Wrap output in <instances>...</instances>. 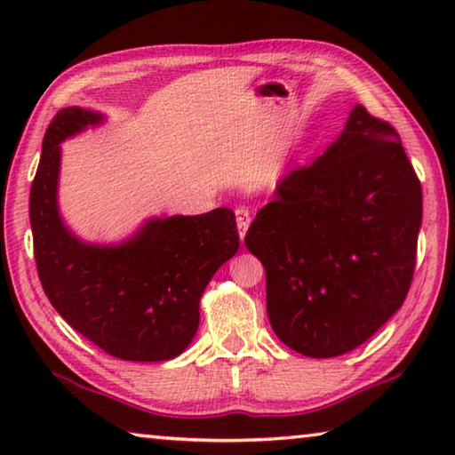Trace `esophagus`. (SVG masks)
<instances>
[{"mask_svg": "<svg viewBox=\"0 0 455 455\" xmlns=\"http://www.w3.org/2000/svg\"><path fill=\"white\" fill-rule=\"evenodd\" d=\"M235 214H236L238 235H241V241H244V235H246V230H249V225H251V212L241 206V209L235 211Z\"/></svg>", "mask_w": 455, "mask_h": 455, "instance_id": "esophagus-1", "label": "esophagus"}]
</instances>
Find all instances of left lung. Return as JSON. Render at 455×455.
<instances>
[{
    "label": "left lung",
    "instance_id": "1",
    "mask_svg": "<svg viewBox=\"0 0 455 455\" xmlns=\"http://www.w3.org/2000/svg\"><path fill=\"white\" fill-rule=\"evenodd\" d=\"M421 212L402 138L353 106L337 140L284 176L244 236L265 267L275 335L315 359L375 335L410 291Z\"/></svg>",
    "mask_w": 455,
    "mask_h": 455
}]
</instances>
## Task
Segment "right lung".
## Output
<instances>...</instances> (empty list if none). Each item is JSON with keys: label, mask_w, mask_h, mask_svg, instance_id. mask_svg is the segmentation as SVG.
I'll list each match as a JSON object with an SVG mask.
<instances>
[{"label": "right lung", "mask_w": 455, "mask_h": 455, "mask_svg": "<svg viewBox=\"0 0 455 455\" xmlns=\"http://www.w3.org/2000/svg\"><path fill=\"white\" fill-rule=\"evenodd\" d=\"M104 120L70 106L45 130L29 192L37 275L53 309L100 349L124 361H168L195 339L200 297L236 255L235 212L152 217L120 243L74 235L58 206L60 144Z\"/></svg>", "instance_id": "add662e5"}]
</instances>
